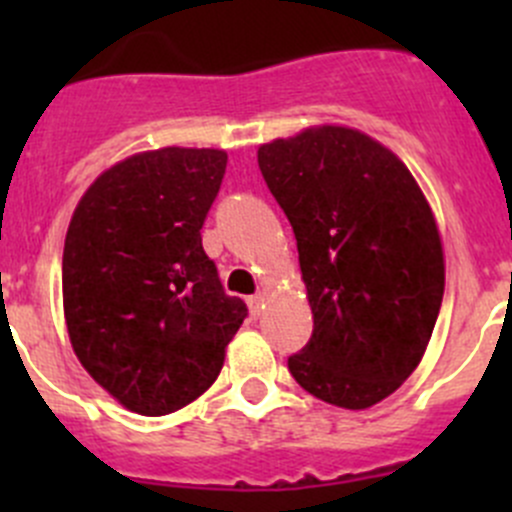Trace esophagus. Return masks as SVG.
<instances>
[{
  "instance_id": "esophagus-1",
  "label": "esophagus",
  "mask_w": 512,
  "mask_h": 512,
  "mask_svg": "<svg viewBox=\"0 0 512 512\" xmlns=\"http://www.w3.org/2000/svg\"><path fill=\"white\" fill-rule=\"evenodd\" d=\"M247 307H250L252 317H260L262 309H265V292H260V294H255V297L247 299Z\"/></svg>"
}]
</instances>
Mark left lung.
I'll use <instances>...</instances> for the list:
<instances>
[{"mask_svg": "<svg viewBox=\"0 0 512 512\" xmlns=\"http://www.w3.org/2000/svg\"><path fill=\"white\" fill-rule=\"evenodd\" d=\"M294 230L312 339L289 356L304 391L361 411L394 394L426 354L446 260L406 163L349 126H309L257 148Z\"/></svg>", "mask_w": 512, "mask_h": 512, "instance_id": "left-lung-1", "label": "left lung"}]
</instances>
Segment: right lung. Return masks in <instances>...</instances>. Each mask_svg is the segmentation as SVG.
<instances>
[{
	"instance_id": "1",
	"label": "right lung",
	"mask_w": 512,
	"mask_h": 512,
	"mask_svg": "<svg viewBox=\"0 0 512 512\" xmlns=\"http://www.w3.org/2000/svg\"><path fill=\"white\" fill-rule=\"evenodd\" d=\"M225 165L218 148L133 153L71 215L61 262L71 347L133 414H173L203 396L247 317L200 237Z\"/></svg>"
}]
</instances>
